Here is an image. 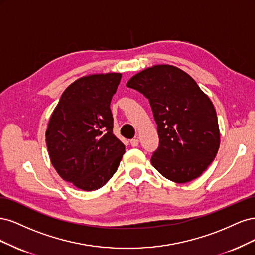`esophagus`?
<instances>
[{
	"label": "esophagus",
	"mask_w": 255,
	"mask_h": 255,
	"mask_svg": "<svg viewBox=\"0 0 255 255\" xmlns=\"http://www.w3.org/2000/svg\"><path fill=\"white\" fill-rule=\"evenodd\" d=\"M129 143L135 148V146H138V144H139V140H138V138H133V139H130Z\"/></svg>",
	"instance_id": "obj_1"
}]
</instances>
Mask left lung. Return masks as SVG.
Instances as JSON below:
<instances>
[{
	"label": "left lung",
	"instance_id": "obj_1",
	"mask_svg": "<svg viewBox=\"0 0 255 255\" xmlns=\"http://www.w3.org/2000/svg\"><path fill=\"white\" fill-rule=\"evenodd\" d=\"M127 86L149 100L157 125L153 167L175 183L201 175L216 157L220 134L215 107L196 81L179 68L157 65L134 75Z\"/></svg>",
	"mask_w": 255,
	"mask_h": 255
}]
</instances>
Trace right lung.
<instances>
[{"mask_svg":"<svg viewBox=\"0 0 255 255\" xmlns=\"http://www.w3.org/2000/svg\"><path fill=\"white\" fill-rule=\"evenodd\" d=\"M120 73L92 74L72 83L54 110L45 141L60 177L80 189L101 188L117 171L126 145L113 133L111 101Z\"/></svg>","mask_w":255,"mask_h":255,"instance_id":"right-lung-1","label":"right lung"}]
</instances>
